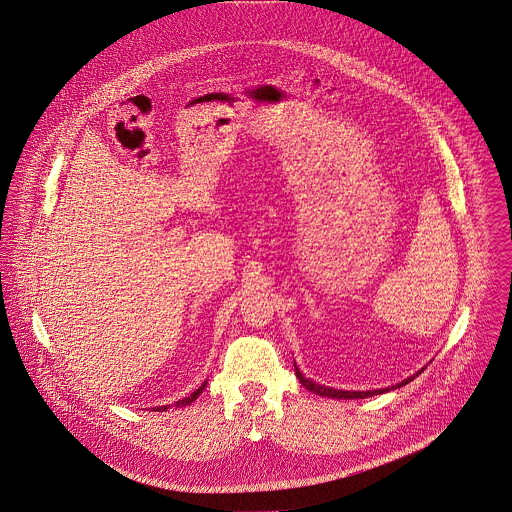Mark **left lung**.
Wrapping results in <instances>:
<instances>
[{"instance_id": "obj_1", "label": "left lung", "mask_w": 512, "mask_h": 512, "mask_svg": "<svg viewBox=\"0 0 512 512\" xmlns=\"http://www.w3.org/2000/svg\"><path fill=\"white\" fill-rule=\"evenodd\" d=\"M423 370H425V368H421L419 372H415L413 376H409L404 382H400V384H396V386H390V388L366 390V392H352V390H336V388H330V386H324V384H316V382H312L310 378H307V376L299 370V366L295 364V374H297L299 382L307 388L308 392H314V394H318V396H322V398H332V400H364V398H370V396H380V394H386V392H390V390H398V388L406 386L413 378H417Z\"/></svg>"}]
</instances>
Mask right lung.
Returning a JSON list of instances; mask_svg holds the SVG:
<instances>
[{"mask_svg":"<svg viewBox=\"0 0 512 512\" xmlns=\"http://www.w3.org/2000/svg\"><path fill=\"white\" fill-rule=\"evenodd\" d=\"M205 384H207V380H205L204 384H202V386H200V388H198V390H196L192 396H188V398H184V400H178V402L174 404V408H184V406H190L192 402H196V398H198V396L204 392ZM170 408H172V406H162V408H156L154 411H166V409Z\"/></svg>","mask_w":512,"mask_h":512,"instance_id":"add662e5","label":"right lung"}]
</instances>
